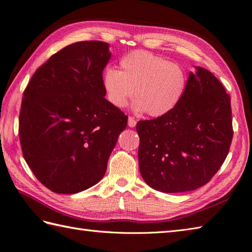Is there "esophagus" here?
Wrapping results in <instances>:
<instances>
[{
    "instance_id": "esophagus-1",
    "label": "esophagus",
    "mask_w": 252,
    "mask_h": 252,
    "mask_svg": "<svg viewBox=\"0 0 252 252\" xmlns=\"http://www.w3.org/2000/svg\"><path fill=\"white\" fill-rule=\"evenodd\" d=\"M135 125H136V121H135L132 117H129V118H128V126L132 128V127H134Z\"/></svg>"
}]
</instances>
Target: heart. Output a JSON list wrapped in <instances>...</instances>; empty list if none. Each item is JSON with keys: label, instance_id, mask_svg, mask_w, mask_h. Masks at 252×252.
Masks as SVG:
<instances>
[{"label": "heart", "instance_id": "obj_1", "mask_svg": "<svg viewBox=\"0 0 252 252\" xmlns=\"http://www.w3.org/2000/svg\"><path fill=\"white\" fill-rule=\"evenodd\" d=\"M187 83L181 65L146 50L129 52L120 60V71L106 67L102 74L105 95L112 106L124 108L133 94L134 111L156 118L177 107Z\"/></svg>", "mask_w": 252, "mask_h": 252}]
</instances>
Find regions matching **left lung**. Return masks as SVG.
I'll return each instance as SVG.
<instances>
[{"mask_svg":"<svg viewBox=\"0 0 252 252\" xmlns=\"http://www.w3.org/2000/svg\"><path fill=\"white\" fill-rule=\"evenodd\" d=\"M195 68L177 107L136 124L142 178L158 191L184 192L204 186L229 152L230 95L210 71Z\"/></svg>","mask_w":252,"mask_h":252,"instance_id":"left-lung-1","label":"left lung"}]
</instances>
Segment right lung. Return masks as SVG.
<instances>
[{
	"label": "right lung",
	"instance_id": "1",
	"mask_svg": "<svg viewBox=\"0 0 252 252\" xmlns=\"http://www.w3.org/2000/svg\"><path fill=\"white\" fill-rule=\"evenodd\" d=\"M108 44L82 41L40 66L24 90L19 135L35 178L51 191L78 193L104 177L128 117L106 98Z\"/></svg>",
	"mask_w": 252,
	"mask_h": 252
}]
</instances>
